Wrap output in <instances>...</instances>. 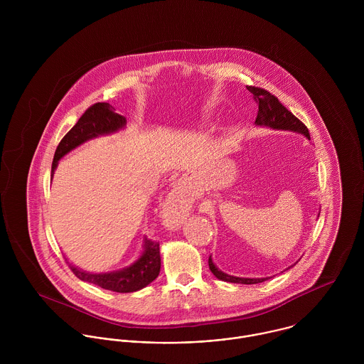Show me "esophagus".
Masks as SVG:
<instances>
[{
	"label": "esophagus",
	"mask_w": 364,
	"mask_h": 364,
	"mask_svg": "<svg viewBox=\"0 0 364 364\" xmlns=\"http://www.w3.org/2000/svg\"><path fill=\"white\" fill-rule=\"evenodd\" d=\"M189 211V202L182 186H173L162 205V220L171 227H179Z\"/></svg>",
	"instance_id": "34e87169"
}]
</instances>
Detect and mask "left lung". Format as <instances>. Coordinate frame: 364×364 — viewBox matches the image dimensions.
<instances>
[{"instance_id":"8db88e82","label":"left lung","mask_w":364,"mask_h":364,"mask_svg":"<svg viewBox=\"0 0 364 364\" xmlns=\"http://www.w3.org/2000/svg\"><path fill=\"white\" fill-rule=\"evenodd\" d=\"M247 88L254 95V100L258 104V116H257V120H255L257 126H259V127H269V129H273V130L296 132V133H300V134L306 136L307 139H310V133H309V129L306 127V124L303 122H300L290 110H287L283 105L280 104L279 100L274 95H272L266 90L257 88V87H247ZM294 264L289 266V269L293 267ZM208 267H210L211 273L217 279H220L223 282H228V283L257 284V283H262V282L269 279V277L250 279V277H237V276L227 274V273L221 272L214 264L211 257L208 258Z\"/></svg>"}]
</instances>
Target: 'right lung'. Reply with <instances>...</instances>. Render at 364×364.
Wrapping results in <instances>:
<instances>
[{"instance_id":"right-lung-1","label":"right lung","mask_w":364,"mask_h":364,"mask_svg":"<svg viewBox=\"0 0 364 364\" xmlns=\"http://www.w3.org/2000/svg\"><path fill=\"white\" fill-rule=\"evenodd\" d=\"M126 127V117L114 113L112 105L98 102L85 110V113L78 119L75 126L63 137L57 150L54 153L52 164V176L58 165V161L67 156L74 149L87 143L88 140L97 139L100 136L113 134ZM74 274L82 282L97 284L105 290H112L116 293H133L144 289L151 282H154L161 269L159 244L156 241L143 240V251L140 257L132 264L106 273H92L82 270L73 263L67 262Z\"/></svg>"}]
</instances>
